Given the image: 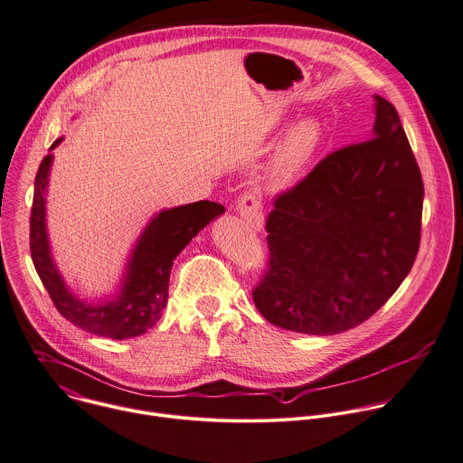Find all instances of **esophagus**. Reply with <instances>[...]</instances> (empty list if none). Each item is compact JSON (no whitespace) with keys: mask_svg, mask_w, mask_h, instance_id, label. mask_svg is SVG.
<instances>
[{"mask_svg":"<svg viewBox=\"0 0 463 463\" xmlns=\"http://www.w3.org/2000/svg\"><path fill=\"white\" fill-rule=\"evenodd\" d=\"M236 211L252 229H261V225H263V205H261V200L256 193L247 191V193L240 194V198L236 202Z\"/></svg>","mask_w":463,"mask_h":463,"instance_id":"1","label":"esophagus"}]
</instances>
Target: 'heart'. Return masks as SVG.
Wrapping results in <instances>:
<instances>
[{"instance_id":"obj_1","label":"heart","mask_w":463,"mask_h":463,"mask_svg":"<svg viewBox=\"0 0 463 463\" xmlns=\"http://www.w3.org/2000/svg\"><path fill=\"white\" fill-rule=\"evenodd\" d=\"M320 136V125L317 121L307 119L298 123L276 152L272 162V176L278 182H285L301 171L317 152Z\"/></svg>"}]
</instances>
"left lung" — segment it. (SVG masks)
<instances>
[{
  "label": "left lung",
  "mask_w": 463,
  "mask_h": 463,
  "mask_svg": "<svg viewBox=\"0 0 463 463\" xmlns=\"http://www.w3.org/2000/svg\"><path fill=\"white\" fill-rule=\"evenodd\" d=\"M374 99V137L333 150L272 200L252 299L276 327L317 336L358 327L414 265L421 173L394 105Z\"/></svg>",
  "instance_id": "obj_1"
}]
</instances>
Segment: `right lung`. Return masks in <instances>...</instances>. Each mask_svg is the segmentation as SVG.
<instances>
[{
    "label": "right lung",
    "instance_id": "right-lung-1",
    "mask_svg": "<svg viewBox=\"0 0 463 463\" xmlns=\"http://www.w3.org/2000/svg\"><path fill=\"white\" fill-rule=\"evenodd\" d=\"M63 137H58L54 148ZM52 156H45L34 180L31 211V256L58 313L78 329L90 335L125 340L148 331L160 320L169 296L173 260L184 247L225 207L216 202H196L162 211L141 234L128 263L121 294L109 303L87 305L76 299L63 285L49 252L45 231V189Z\"/></svg>",
    "mask_w": 463,
    "mask_h": 463
}]
</instances>
